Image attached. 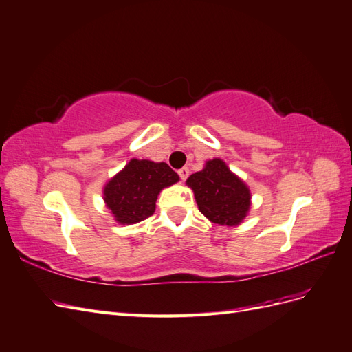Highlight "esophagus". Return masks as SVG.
I'll return each mask as SVG.
<instances>
[{"label":"esophagus","mask_w":352,"mask_h":352,"mask_svg":"<svg viewBox=\"0 0 352 352\" xmlns=\"http://www.w3.org/2000/svg\"><path fill=\"white\" fill-rule=\"evenodd\" d=\"M177 175H179V177L182 179V180H186V177L189 176V168H188V167L179 168V170H177Z\"/></svg>","instance_id":"34e87169"}]
</instances>
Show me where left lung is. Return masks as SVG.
I'll return each instance as SVG.
<instances>
[{
  "label": "left lung",
  "instance_id": "left-lung-1",
  "mask_svg": "<svg viewBox=\"0 0 352 352\" xmlns=\"http://www.w3.org/2000/svg\"><path fill=\"white\" fill-rule=\"evenodd\" d=\"M186 184L192 188L199 212L213 223L235 226L249 212V188L219 158L207 161L201 172L189 176Z\"/></svg>",
  "mask_w": 352,
  "mask_h": 352
}]
</instances>
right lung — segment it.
Returning <instances> with one entry per match:
<instances>
[{
  "label": "right lung",
  "instance_id": "1",
  "mask_svg": "<svg viewBox=\"0 0 352 352\" xmlns=\"http://www.w3.org/2000/svg\"><path fill=\"white\" fill-rule=\"evenodd\" d=\"M179 176L166 163L130 160L103 189V198L116 221L122 225L138 223L155 212V201L163 188L176 184Z\"/></svg>",
  "mask_w": 352,
  "mask_h": 352
}]
</instances>
